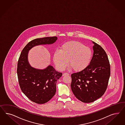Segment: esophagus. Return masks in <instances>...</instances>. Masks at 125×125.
I'll return each mask as SVG.
<instances>
[{
    "label": "esophagus",
    "mask_w": 125,
    "mask_h": 125,
    "mask_svg": "<svg viewBox=\"0 0 125 125\" xmlns=\"http://www.w3.org/2000/svg\"><path fill=\"white\" fill-rule=\"evenodd\" d=\"M69 74L68 73H64V74H63V76H69Z\"/></svg>",
    "instance_id": "34e87169"
}]
</instances>
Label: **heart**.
<instances>
[{
	"mask_svg": "<svg viewBox=\"0 0 125 125\" xmlns=\"http://www.w3.org/2000/svg\"><path fill=\"white\" fill-rule=\"evenodd\" d=\"M93 53L91 49L78 41L66 42L53 54V61L59 70H64L68 64L76 72L83 71L91 62Z\"/></svg>",
	"mask_w": 125,
	"mask_h": 125,
	"instance_id": "1",
	"label": "heart"
}]
</instances>
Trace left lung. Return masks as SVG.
Returning a JSON list of instances; mask_svg holds the SVG:
<instances>
[{
	"label": "left lung",
	"mask_w": 125,
	"mask_h": 125,
	"mask_svg": "<svg viewBox=\"0 0 125 125\" xmlns=\"http://www.w3.org/2000/svg\"><path fill=\"white\" fill-rule=\"evenodd\" d=\"M94 53L87 68L71 75V88L76 98L83 102L92 103L106 91L110 75V66L105 51L93 42Z\"/></svg>",
	"instance_id": "left-lung-1"
}]
</instances>
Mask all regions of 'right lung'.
I'll list each match as a JSON object with an SVG mask.
<instances>
[{
	"label": "right lung",
	"mask_w": 125,
	"mask_h": 125,
	"mask_svg": "<svg viewBox=\"0 0 125 125\" xmlns=\"http://www.w3.org/2000/svg\"><path fill=\"white\" fill-rule=\"evenodd\" d=\"M56 37L36 38L29 42L23 49L18 61L17 73L19 85L28 98L38 104L48 102L55 94L57 80L62 75L49 65L43 70L31 67L27 56L30 49L36 45L50 44L55 42Z\"/></svg>",
	"instance_id": "obj_1"
}]
</instances>
